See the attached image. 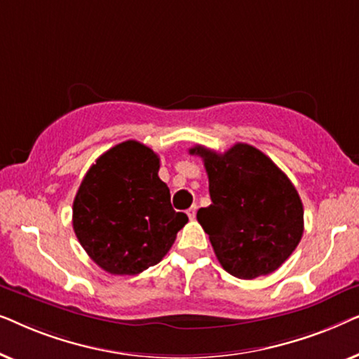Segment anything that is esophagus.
<instances>
[{
    "label": "esophagus",
    "mask_w": 359,
    "mask_h": 359,
    "mask_svg": "<svg viewBox=\"0 0 359 359\" xmlns=\"http://www.w3.org/2000/svg\"><path fill=\"white\" fill-rule=\"evenodd\" d=\"M186 214H188V217H189L191 220H193V219L196 217V208H189L188 212H186Z\"/></svg>",
    "instance_id": "1"
}]
</instances>
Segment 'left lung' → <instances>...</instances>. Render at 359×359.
Instances as JSON below:
<instances>
[{
	"label": "left lung",
	"instance_id": "obj_1",
	"mask_svg": "<svg viewBox=\"0 0 359 359\" xmlns=\"http://www.w3.org/2000/svg\"><path fill=\"white\" fill-rule=\"evenodd\" d=\"M212 204L198 210L225 271L253 279L276 271L301 242L304 208L291 180L263 151L235 144L225 154L196 145Z\"/></svg>",
	"mask_w": 359,
	"mask_h": 359
}]
</instances>
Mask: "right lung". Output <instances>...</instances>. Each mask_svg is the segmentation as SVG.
I'll return each instance as SVG.
<instances>
[{
	"label": "right lung",
	"instance_id": "add662e5",
	"mask_svg": "<svg viewBox=\"0 0 359 359\" xmlns=\"http://www.w3.org/2000/svg\"><path fill=\"white\" fill-rule=\"evenodd\" d=\"M160 158L137 140L102 154L73 201V230L97 266L134 276L160 263L188 215L171 208Z\"/></svg>",
	"mask_w": 359,
	"mask_h": 359
}]
</instances>
